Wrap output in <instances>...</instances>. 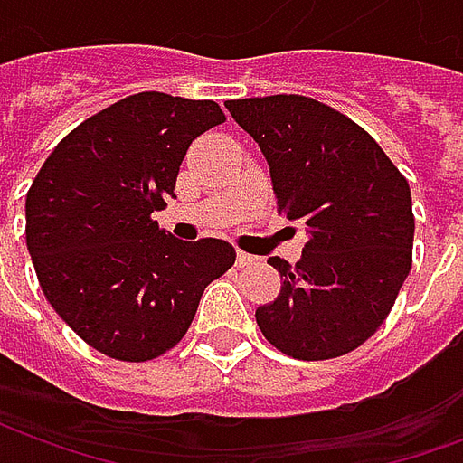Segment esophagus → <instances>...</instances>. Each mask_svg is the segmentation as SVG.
Segmentation results:
<instances>
[{
  "label": "esophagus",
  "mask_w": 463,
  "mask_h": 463,
  "mask_svg": "<svg viewBox=\"0 0 463 463\" xmlns=\"http://www.w3.org/2000/svg\"><path fill=\"white\" fill-rule=\"evenodd\" d=\"M252 262H258V258H255V255L238 250V258H235V265H238V268H248V265H252Z\"/></svg>",
  "instance_id": "obj_1"
}]
</instances>
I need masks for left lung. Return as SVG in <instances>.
<instances>
[{"label": "left lung", "instance_id": "obj_1", "mask_svg": "<svg viewBox=\"0 0 463 463\" xmlns=\"http://www.w3.org/2000/svg\"><path fill=\"white\" fill-rule=\"evenodd\" d=\"M268 158L278 211L305 222L295 265L270 258L280 295L255 310L272 347L295 359L342 357L367 342L411 270L407 178L362 126L298 94L225 101Z\"/></svg>", "mask_w": 463, "mask_h": 463}]
</instances>
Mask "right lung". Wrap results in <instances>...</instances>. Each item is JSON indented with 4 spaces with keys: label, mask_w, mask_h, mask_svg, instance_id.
I'll return each instance as SVG.
<instances>
[{
    "label": "right lung",
    "mask_w": 463,
    "mask_h": 463,
    "mask_svg": "<svg viewBox=\"0 0 463 463\" xmlns=\"http://www.w3.org/2000/svg\"><path fill=\"white\" fill-rule=\"evenodd\" d=\"M225 121L215 101L126 96L64 136L26 193V248L56 315L101 354L161 357L191 327L203 290L235 262L218 238L158 228L185 151Z\"/></svg>",
    "instance_id": "add662e5"
}]
</instances>
